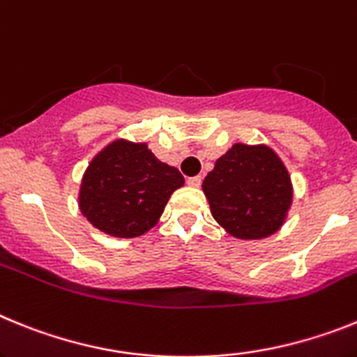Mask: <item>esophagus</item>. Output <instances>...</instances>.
Here are the masks:
<instances>
[{
  "label": "esophagus",
  "instance_id": "esophagus-1",
  "mask_svg": "<svg viewBox=\"0 0 357 357\" xmlns=\"http://www.w3.org/2000/svg\"><path fill=\"white\" fill-rule=\"evenodd\" d=\"M187 183L190 187H201V183H203V178L201 176H192V178L187 179Z\"/></svg>",
  "mask_w": 357,
  "mask_h": 357
}]
</instances>
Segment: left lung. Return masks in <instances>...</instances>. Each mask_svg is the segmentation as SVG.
Wrapping results in <instances>:
<instances>
[{"label": "left lung", "instance_id": "1", "mask_svg": "<svg viewBox=\"0 0 357 357\" xmlns=\"http://www.w3.org/2000/svg\"><path fill=\"white\" fill-rule=\"evenodd\" d=\"M203 190L213 219L238 238L275 234L293 199L286 167L266 145H234L215 161Z\"/></svg>", "mask_w": 357, "mask_h": 357}]
</instances>
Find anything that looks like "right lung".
<instances>
[{
    "label": "right lung",
    "mask_w": 357,
    "mask_h": 357,
    "mask_svg": "<svg viewBox=\"0 0 357 357\" xmlns=\"http://www.w3.org/2000/svg\"><path fill=\"white\" fill-rule=\"evenodd\" d=\"M183 183L179 170L158 160L145 144L119 140L89 163L79 204L86 219L104 234L138 237L156 225Z\"/></svg>",
    "instance_id": "1"
}]
</instances>
